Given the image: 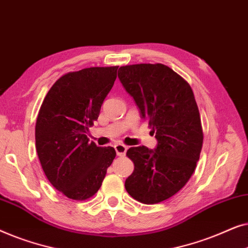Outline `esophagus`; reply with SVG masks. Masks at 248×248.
<instances>
[{
  "label": "esophagus",
  "mask_w": 248,
  "mask_h": 248,
  "mask_svg": "<svg viewBox=\"0 0 248 248\" xmlns=\"http://www.w3.org/2000/svg\"><path fill=\"white\" fill-rule=\"evenodd\" d=\"M114 148H115V151H116L117 155H121V157H123V155H125V154H126V151H127L126 145L121 144V143L115 144Z\"/></svg>",
  "instance_id": "1"
}]
</instances>
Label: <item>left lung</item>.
<instances>
[{"label": "left lung", "mask_w": 248, "mask_h": 248, "mask_svg": "<svg viewBox=\"0 0 248 248\" xmlns=\"http://www.w3.org/2000/svg\"><path fill=\"white\" fill-rule=\"evenodd\" d=\"M118 78L158 140L155 150L128 149L134 171L125 188L137 201L155 204L181 191L195 170L203 144L198 105L187 81L164 64L121 66Z\"/></svg>", "instance_id": "8db88e82"}]
</instances>
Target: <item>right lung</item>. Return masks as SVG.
Instances as JSON below:
<instances>
[{
    "label": "right lung",
    "mask_w": 248,
    "mask_h": 248,
    "mask_svg": "<svg viewBox=\"0 0 248 248\" xmlns=\"http://www.w3.org/2000/svg\"><path fill=\"white\" fill-rule=\"evenodd\" d=\"M118 66L87 67L62 76L40 106L36 150L46 177L66 198L84 201L100 188L116 157L89 142L88 132L117 77Z\"/></svg>",
    "instance_id": "1"
}]
</instances>
